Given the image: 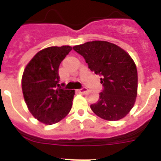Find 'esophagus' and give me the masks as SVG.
<instances>
[{
  "label": "esophagus",
  "instance_id": "1",
  "mask_svg": "<svg viewBox=\"0 0 161 161\" xmlns=\"http://www.w3.org/2000/svg\"><path fill=\"white\" fill-rule=\"evenodd\" d=\"M78 91H79V93H85V92H87V89L85 87H82L81 89H80Z\"/></svg>",
  "mask_w": 161,
  "mask_h": 161
}]
</instances>
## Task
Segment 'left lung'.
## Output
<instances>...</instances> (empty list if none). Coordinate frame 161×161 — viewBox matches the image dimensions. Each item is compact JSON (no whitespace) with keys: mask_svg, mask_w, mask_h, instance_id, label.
<instances>
[{"mask_svg":"<svg viewBox=\"0 0 161 161\" xmlns=\"http://www.w3.org/2000/svg\"><path fill=\"white\" fill-rule=\"evenodd\" d=\"M88 68L101 76L103 89L91 109L106 120L123 119L133 107L137 96L138 74L130 55L106 41H93L73 47Z\"/></svg>","mask_w":161,"mask_h":161,"instance_id":"1","label":"left lung"}]
</instances>
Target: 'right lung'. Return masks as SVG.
<instances>
[{"label":"right lung","instance_id":"right-lung-1","mask_svg":"<svg viewBox=\"0 0 161 161\" xmlns=\"http://www.w3.org/2000/svg\"><path fill=\"white\" fill-rule=\"evenodd\" d=\"M70 46L50 47L26 65L22 80V93L30 112L47 125L58 123L69 113L75 93L59 86L60 63L71 52Z\"/></svg>","mask_w":161,"mask_h":161}]
</instances>
